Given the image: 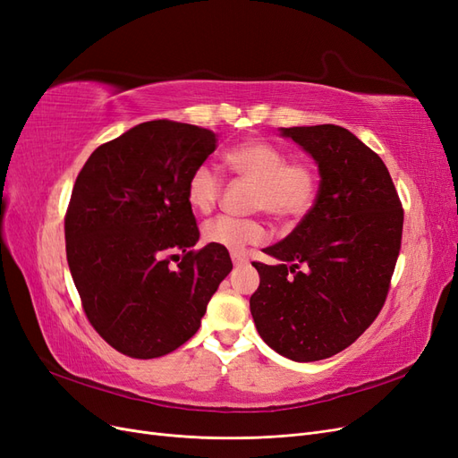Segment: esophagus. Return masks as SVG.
Segmentation results:
<instances>
[{"label": "esophagus", "instance_id": "esophagus-1", "mask_svg": "<svg viewBox=\"0 0 458 458\" xmlns=\"http://www.w3.org/2000/svg\"><path fill=\"white\" fill-rule=\"evenodd\" d=\"M231 259H233L234 266H244V263H248V256L242 254V252H233Z\"/></svg>", "mask_w": 458, "mask_h": 458}]
</instances>
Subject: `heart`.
<instances>
[{"label": "heart", "mask_w": 458, "mask_h": 458, "mask_svg": "<svg viewBox=\"0 0 458 458\" xmlns=\"http://www.w3.org/2000/svg\"><path fill=\"white\" fill-rule=\"evenodd\" d=\"M224 162L244 182L256 185L252 210L267 212L276 221L294 224L306 217L318 197V174L306 160H290L279 145L263 140L242 141L225 150ZM187 202L192 210L208 214L221 197V177L200 164L187 179ZM208 244L241 252L246 246L267 239V227L261 219H241L219 216L202 229Z\"/></svg>", "instance_id": "heart-1"}]
</instances>
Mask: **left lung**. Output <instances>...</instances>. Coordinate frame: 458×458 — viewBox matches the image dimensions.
I'll return each mask as SVG.
<instances>
[{
  "label": "left lung",
  "mask_w": 458,
  "mask_h": 458,
  "mask_svg": "<svg viewBox=\"0 0 458 458\" xmlns=\"http://www.w3.org/2000/svg\"><path fill=\"white\" fill-rule=\"evenodd\" d=\"M306 148L321 174L311 212L286 239L266 248L276 266L254 261L250 298L269 348L310 363L352 345L378 317L403 234L392 175L377 152L335 123L281 128Z\"/></svg>",
  "instance_id": "left-lung-1"
}]
</instances>
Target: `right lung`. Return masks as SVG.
<instances>
[{
	"label": "right lung",
	"instance_id": "1",
	"mask_svg": "<svg viewBox=\"0 0 458 458\" xmlns=\"http://www.w3.org/2000/svg\"><path fill=\"white\" fill-rule=\"evenodd\" d=\"M216 147L210 130L143 122L97 147L76 177L64 216L68 267L88 321L123 355L162 357L195 336L233 269L225 248L192 250L200 233L187 179Z\"/></svg>",
	"mask_w": 458,
	"mask_h": 458
}]
</instances>
